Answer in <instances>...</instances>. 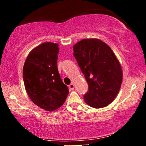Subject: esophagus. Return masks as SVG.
Returning <instances> with one entry per match:
<instances>
[{
    "label": "esophagus",
    "mask_w": 146,
    "mask_h": 146,
    "mask_svg": "<svg viewBox=\"0 0 146 146\" xmlns=\"http://www.w3.org/2000/svg\"><path fill=\"white\" fill-rule=\"evenodd\" d=\"M74 88H75V86H74V84H71L69 85L70 90H74Z\"/></svg>",
    "instance_id": "1"
}]
</instances>
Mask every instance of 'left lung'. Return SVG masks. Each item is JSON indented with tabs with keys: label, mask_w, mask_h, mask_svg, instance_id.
Masks as SVG:
<instances>
[{
	"label": "left lung",
	"mask_w": 146,
	"mask_h": 146,
	"mask_svg": "<svg viewBox=\"0 0 146 146\" xmlns=\"http://www.w3.org/2000/svg\"><path fill=\"white\" fill-rule=\"evenodd\" d=\"M73 56L88 84L84 100L103 108L113 101L122 82V69L108 45L99 39H84L73 46Z\"/></svg>",
	"instance_id": "left-lung-1"
}]
</instances>
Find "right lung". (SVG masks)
<instances>
[{
    "instance_id": "add662e5",
    "label": "right lung",
    "mask_w": 146,
    "mask_h": 146,
    "mask_svg": "<svg viewBox=\"0 0 146 146\" xmlns=\"http://www.w3.org/2000/svg\"><path fill=\"white\" fill-rule=\"evenodd\" d=\"M58 52L56 43H42L30 52L23 66L27 93L35 104L47 111L62 106L68 94L58 73Z\"/></svg>"
}]
</instances>
